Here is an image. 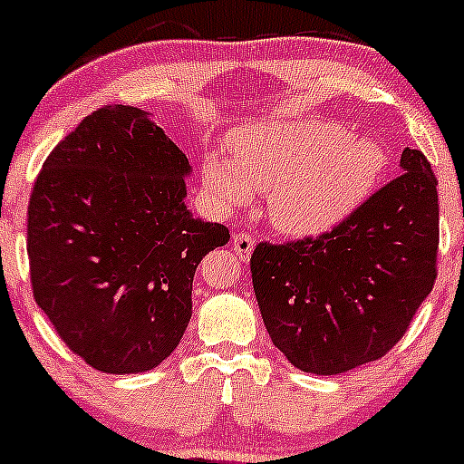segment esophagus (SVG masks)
<instances>
[{
	"instance_id": "34e87169",
	"label": "esophagus",
	"mask_w": 464,
	"mask_h": 464,
	"mask_svg": "<svg viewBox=\"0 0 464 464\" xmlns=\"http://www.w3.org/2000/svg\"><path fill=\"white\" fill-rule=\"evenodd\" d=\"M253 248H256V240H253L248 233H236L233 236V251H236V256L242 259V262H246L248 257H251Z\"/></svg>"
}]
</instances>
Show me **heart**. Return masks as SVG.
I'll list each match as a JSON object with an SVG mask.
<instances>
[{
  "instance_id": "1",
  "label": "heart",
  "mask_w": 464,
  "mask_h": 464,
  "mask_svg": "<svg viewBox=\"0 0 464 464\" xmlns=\"http://www.w3.org/2000/svg\"><path fill=\"white\" fill-rule=\"evenodd\" d=\"M228 158L205 160L207 187L222 205L242 207L253 189L268 193V218L293 237L337 228L379 185L388 154L374 139H348L328 121L284 119L240 130Z\"/></svg>"
}]
</instances>
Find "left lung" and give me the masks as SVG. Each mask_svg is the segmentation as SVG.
<instances>
[{"label":"left lung","mask_w":464,"mask_h":464,"mask_svg":"<svg viewBox=\"0 0 464 464\" xmlns=\"http://www.w3.org/2000/svg\"><path fill=\"white\" fill-rule=\"evenodd\" d=\"M439 180L419 150L401 176L317 240L257 244L253 290L275 348L302 372L341 374L399 343L436 279Z\"/></svg>","instance_id":"1"}]
</instances>
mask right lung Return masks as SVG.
<instances>
[{
	"mask_svg": "<svg viewBox=\"0 0 464 464\" xmlns=\"http://www.w3.org/2000/svg\"><path fill=\"white\" fill-rule=\"evenodd\" d=\"M191 165L130 105H105L45 158L28 205L34 302L108 374L154 370L191 319L198 264L228 228L187 208Z\"/></svg>",
	"mask_w": 464,
	"mask_h": 464,
	"instance_id": "1",
	"label": "right lung"
}]
</instances>
